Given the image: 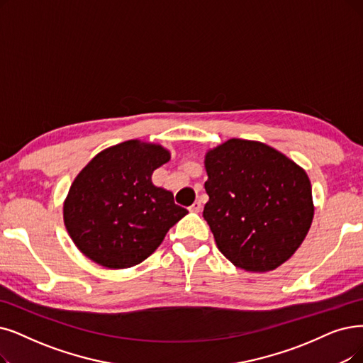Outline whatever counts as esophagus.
Masks as SVG:
<instances>
[{
	"label": "esophagus",
	"instance_id": "34e87169",
	"mask_svg": "<svg viewBox=\"0 0 363 363\" xmlns=\"http://www.w3.org/2000/svg\"><path fill=\"white\" fill-rule=\"evenodd\" d=\"M201 208H202L201 201H195L194 204L189 207V210H191V211H194V213H199V211H201Z\"/></svg>",
	"mask_w": 363,
	"mask_h": 363
}]
</instances>
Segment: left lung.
I'll use <instances>...</instances> for the list:
<instances>
[{
    "instance_id": "obj_1",
    "label": "left lung",
    "mask_w": 363,
    "mask_h": 363,
    "mask_svg": "<svg viewBox=\"0 0 363 363\" xmlns=\"http://www.w3.org/2000/svg\"><path fill=\"white\" fill-rule=\"evenodd\" d=\"M202 211L217 247L235 267L265 272L291 257L313 222L311 183L264 143L232 138L206 156Z\"/></svg>"
}]
</instances>
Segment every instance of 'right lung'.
Instances as JSON below:
<instances>
[{"label": "right lung", "instance_id": "add662e5", "mask_svg": "<svg viewBox=\"0 0 363 363\" xmlns=\"http://www.w3.org/2000/svg\"><path fill=\"white\" fill-rule=\"evenodd\" d=\"M169 152L129 140L98 153L72 182L64 222L79 250L106 268H129L149 257L187 213L152 183Z\"/></svg>", "mask_w": 363, "mask_h": 363}]
</instances>
